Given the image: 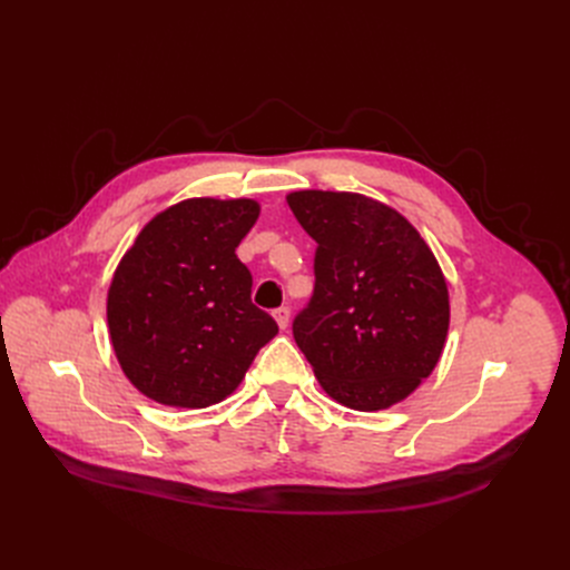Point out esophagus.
<instances>
[{"mask_svg": "<svg viewBox=\"0 0 570 570\" xmlns=\"http://www.w3.org/2000/svg\"><path fill=\"white\" fill-rule=\"evenodd\" d=\"M273 316H275V321H277V325L282 327V331H286L288 321H291V309L288 307H279V309L273 312Z\"/></svg>", "mask_w": 570, "mask_h": 570, "instance_id": "esophagus-1", "label": "esophagus"}]
</instances>
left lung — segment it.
<instances>
[{
    "instance_id": "1",
    "label": "left lung",
    "mask_w": 570,
    "mask_h": 570,
    "mask_svg": "<svg viewBox=\"0 0 570 570\" xmlns=\"http://www.w3.org/2000/svg\"><path fill=\"white\" fill-rule=\"evenodd\" d=\"M316 239L314 295L293 337L323 391L355 411L406 400L443 353L451 303L436 256L397 209L363 194L286 196Z\"/></svg>"
}]
</instances>
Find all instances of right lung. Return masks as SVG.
<instances>
[{"label": "right lung", "mask_w": 570, "mask_h": 570, "mask_svg": "<svg viewBox=\"0 0 570 570\" xmlns=\"http://www.w3.org/2000/svg\"><path fill=\"white\" fill-rule=\"evenodd\" d=\"M258 215L254 198L179 200L119 261L108 335L145 397L177 409L219 404L277 335L275 318L252 305V275L235 256Z\"/></svg>", "instance_id": "right-lung-1"}]
</instances>
